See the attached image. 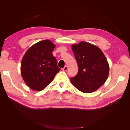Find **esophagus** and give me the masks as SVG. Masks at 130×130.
<instances>
[{
	"label": "esophagus",
	"instance_id": "obj_1",
	"mask_svg": "<svg viewBox=\"0 0 130 130\" xmlns=\"http://www.w3.org/2000/svg\"><path fill=\"white\" fill-rule=\"evenodd\" d=\"M67 69H68V67L67 66H64V67L62 68V70H63V71H67Z\"/></svg>",
	"mask_w": 130,
	"mask_h": 130
}]
</instances>
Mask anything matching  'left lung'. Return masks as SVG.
I'll use <instances>...</instances> for the list:
<instances>
[{
	"label": "left lung",
	"mask_w": 130,
	"mask_h": 130,
	"mask_svg": "<svg viewBox=\"0 0 130 130\" xmlns=\"http://www.w3.org/2000/svg\"><path fill=\"white\" fill-rule=\"evenodd\" d=\"M72 49L78 67L77 74L70 78L72 84L85 93L95 91L107 79V59L99 47L88 42L74 44Z\"/></svg>",
	"instance_id": "8db88e82"
}]
</instances>
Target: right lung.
Listing matches in <instances>:
<instances>
[{
    "instance_id": "obj_1",
    "label": "right lung",
    "mask_w": 130,
    "mask_h": 130,
    "mask_svg": "<svg viewBox=\"0 0 130 130\" xmlns=\"http://www.w3.org/2000/svg\"><path fill=\"white\" fill-rule=\"evenodd\" d=\"M55 47L52 42L43 40L31 46L23 57L22 76L31 89L36 91L44 89L60 70L53 55Z\"/></svg>"
}]
</instances>
